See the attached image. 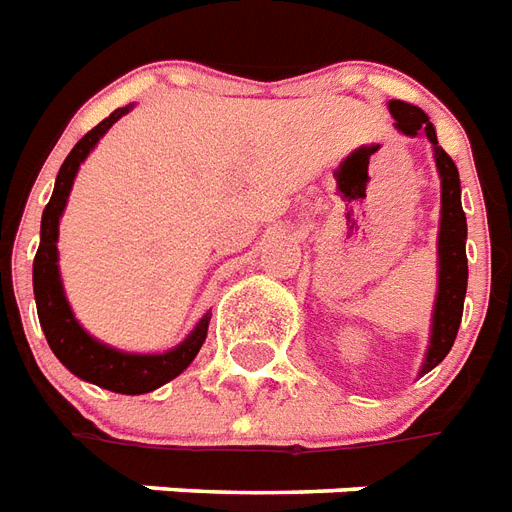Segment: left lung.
Returning <instances> with one entry per match:
<instances>
[{
    "instance_id": "left-lung-1",
    "label": "left lung",
    "mask_w": 512,
    "mask_h": 512,
    "mask_svg": "<svg viewBox=\"0 0 512 512\" xmlns=\"http://www.w3.org/2000/svg\"><path fill=\"white\" fill-rule=\"evenodd\" d=\"M388 110L397 121V129L407 137L426 134V140L434 145V164L440 172V237H437V259H440V280H437V299L432 313V337L426 351L421 375L434 370L453 348L456 332L464 310V294H467V218L461 210V183L459 169L448 153L437 145V134L429 121V115L416 105H407L399 99L388 102Z\"/></svg>"
}]
</instances>
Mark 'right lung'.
I'll use <instances>...</instances> for the list:
<instances>
[{
    "mask_svg": "<svg viewBox=\"0 0 512 512\" xmlns=\"http://www.w3.org/2000/svg\"><path fill=\"white\" fill-rule=\"evenodd\" d=\"M129 110H132V105L118 107L115 113L107 115L102 124H96L83 140H78V145L69 151V156L61 164L51 202L42 210L40 248H37V256H34L32 280L37 315H40L45 340L51 345V351L56 353V359L72 375L107 388V391H115V394H148L153 388L164 386L167 380L178 378L180 372L194 361V356L205 343L210 313L202 315V321L194 326V332L188 334L178 348H172L167 353H124L118 348H110V345L94 340L75 321L72 307L64 297V286H61L59 248H56V242H59V218L64 213V207H67L69 191H72L80 164L86 161L88 153L94 151L99 137Z\"/></svg>",
    "mask_w": 512,
    "mask_h": 512,
    "instance_id": "right-lung-1",
    "label": "right lung"
}]
</instances>
